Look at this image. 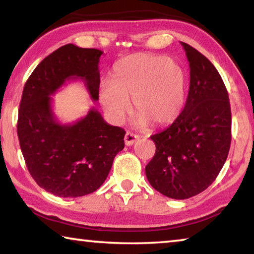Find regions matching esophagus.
I'll list each match as a JSON object with an SVG mask.
<instances>
[{
    "label": "esophagus",
    "instance_id": "esophagus-1",
    "mask_svg": "<svg viewBox=\"0 0 254 254\" xmlns=\"http://www.w3.org/2000/svg\"><path fill=\"white\" fill-rule=\"evenodd\" d=\"M139 139H140L139 135H135V134H133V133L127 132L126 136H124V143H126V145H127V146L133 145Z\"/></svg>",
    "mask_w": 254,
    "mask_h": 254
}]
</instances>
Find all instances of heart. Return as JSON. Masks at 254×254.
Instances as JSON below:
<instances>
[{"label":"heart","instance_id":"heart-1","mask_svg":"<svg viewBox=\"0 0 254 254\" xmlns=\"http://www.w3.org/2000/svg\"><path fill=\"white\" fill-rule=\"evenodd\" d=\"M132 108L136 126L173 122L186 100V72L171 58L131 54L115 64L113 80L101 82L99 100L108 117L121 123Z\"/></svg>","mask_w":254,"mask_h":254}]
</instances>
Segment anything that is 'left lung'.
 Returning a JSON list of instances; mask_svg holds the SVG:
<instances>
[{
  "instance_id": "1",
  "label": "left lung",
  "mask_w": 254,
  "mask_h": 254,
  "mask_svg": "<svg viewBox=\"0 0 254 254\" xmlns=\"http://www.w3.org/2000/svg\"><path fill=\"white\" fill-rule=\"evenodd\" d=\"M190 66L183 111L162 132L151 135L155 154L145 167L152 187L184 200L210 187L228 158L231 108L222 77L203 54L181 42Z\"/></svg>"
}]
</instances>
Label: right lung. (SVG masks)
<instances>
[{"label":"right lung","instance_id":"1","mask_svg":"<svg viewBox=\"0 0 254 254\" xmlns=\"http://www.w3.org/2000/svg\"><path fill=\"white\" fill-rule=\"evenodd\" d=\"M102 51L74 44L45 58L26 81L17 119V136L27 170L45 191L61 197L83 196L102 186L124 147L126 131L110 126L95 108L63 124L52 98L67 81L81 80L92 101L99 100Z\"/></svg>","mask_w":254,"mask_h":254}]
</instances>
